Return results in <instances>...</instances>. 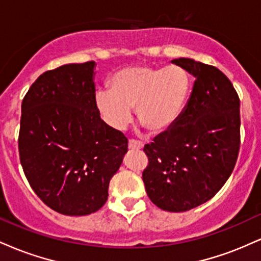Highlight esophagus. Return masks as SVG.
I'll return each mask as SVG.
<instances>
[{
	"label": "esophagus",
	"mask_w": 261,
	"mask_h": 261,
	"mask_svg": "<svg viewBox=\"0 0 261 261\" xmlns=\"http://www.w3.org/2000/svg\"><path fill=\"white\" fill-rule=\"evenodd\" d=\"M128 148L135 149V151H140L143 148V143L136 140H130L128 141Z\"/></svg>",
	"instance_id": "obj_1"
}]
</instances>
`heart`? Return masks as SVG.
Here are the masks:
<instances>
[{"label": "heart", "instance_id": "1", "mask_svg": "<svg viewBox=\"0 0 261 261\" xmlns=\"http://www.w3.org/2000/svg\"><path fill=\"white\" fill-rule=\"evenodd\" d=\"M190 88V74L181 66H133L113 74L110 89L95 93V104L114 128L126 126L135 108L141 125L162 133L179 119Z\"/></svg>", "mask_w": 261, "mask_h": 261}]
</instances>
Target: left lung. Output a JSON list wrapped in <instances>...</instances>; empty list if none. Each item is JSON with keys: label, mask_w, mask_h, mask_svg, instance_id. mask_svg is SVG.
I'll list each match as a JSON object with an SVG mask.
<instances>
[{"label": "left lung", "mask_w": 261, "mask_h": 261, "mask_svg": "<svg viewBox=\"0 0 261 261\" xmlns=\"http://www.w3.org/2000/svg\"><path fill=\"white\" fill-rule=\"evenodd\" d=\"M193 74V92L178 120L143 151L142 179L157 207L184 212L208 201L232 174L241 146V101L234 87L215 66L175 59Z\"/></svg>", "instance_id": "8db88e82"}]
</instances>
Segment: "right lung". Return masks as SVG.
<instances>
[{"mask_svg": "<svg viewBox=\"0 0 261 261\" xmlns=\"http://www.w3.org/2000/svg\"><path fill=\"white\" fill-rule=\"evenodd\" d=\"M94 61L46 71L22 101L18 148L45 205L67 216L98 211L127 152V139L100 119Z\"/></svg>", "mask_w": 261, "mask_h": 261, "instance_id": "1", "label": "right lung"}]
</instances>
